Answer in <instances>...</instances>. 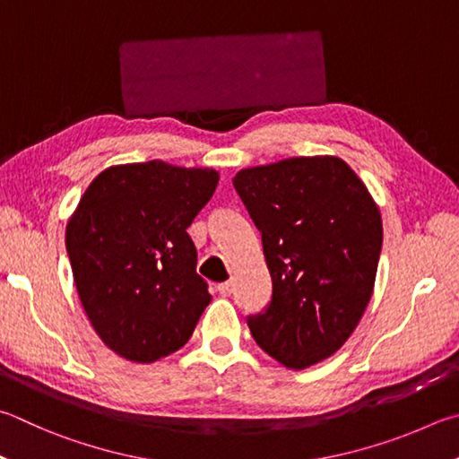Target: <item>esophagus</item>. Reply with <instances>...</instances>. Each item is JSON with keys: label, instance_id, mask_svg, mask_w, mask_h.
<instances>
[{"label": "esophagus", "instance_id": "esophagus-1", "mask_svg": "<svg viewBox=\"0 0 459 459\" xmlns=\"http://www.w3.org/2000/svg\"><path fill=\"white\" fill-rule=\"evenodd\" d=\"M232 290H235V282H232V281H224V282H221V285H219V293L222 297H229Z\"/></svg>", "mask_w": 459, "mask_h": 459}]
</instances>
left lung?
Wrapping results in <instances>:
<instances>
[{"mask_svg":"<svg viewBox=\"0 0 459 459\" xmlns=\"http://www.w3.org/2000/svg\"><path fill=\"white\" fill-rule=\"evenodd\" d=\"M263 235L273 299L248 316L256 345L289 369L327 359L371 301L383 243L377 203L339 156H293L237 172Z\"/></svg>","mask_w":459,"mask_h":459,"instance_id":"obj_1","label":"left lung"}]
</instances>
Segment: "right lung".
I'll list each match as a JSON object with an SVG mask.
<instances>
[{
	"instance_id": "obj_1",
	"label": "right lung",
	"mask_w": 459,
	"mask_h": 459,
	"mask_svg": "<svg viewBox=\"0 0 459 459\" xmlns=\"http://www.w3.org/2000/svg\"><path fill=\"white\" fill-rule=\"evenodd\" d=\"M216 185L214 169L114 164L72 212L65 248L80 303L124 359L154 363L178 351L211 303L186 229Z\"/></svg>"
}]
</instances>
